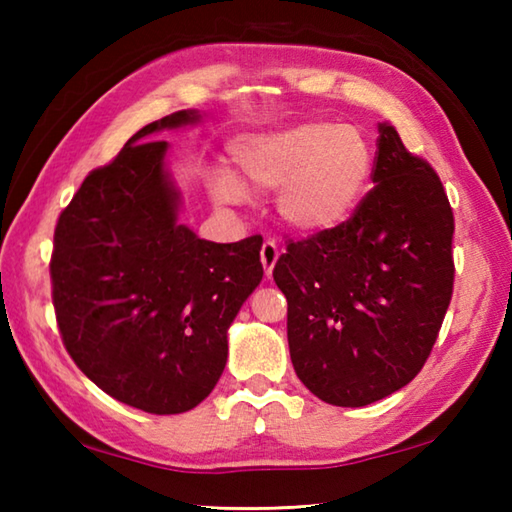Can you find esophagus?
Listing matches in <instances>:
<instances>
[{
    "label": "esophagus",
    "mask_w": 512,
    "mask_h": 512,
    "mask_svg": "<svg viewBox=\"0 0 512 512\" xmlns=\"http://www.w3.org/2000/svg\"><path fill=\"white\" fill-rule=\"evenodd\" d=\"M259 257H262V266H264L266 277H271L277 257H280V248H277L275 241H264L262 253H259Z\"/></svg>",
    "instance_id": "esophagus-1"
}]
</instances>
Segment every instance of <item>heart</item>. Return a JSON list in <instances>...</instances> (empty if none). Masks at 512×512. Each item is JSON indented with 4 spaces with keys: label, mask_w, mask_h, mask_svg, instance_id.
Masks as SVG:
<instances>
[{
    "label": "heart",
    "mask_w": 512,
    "mask_h": 512,
    "mask_svg": "<svg viewBox=\"0 0 512 512\" xmlns=\"http://www.w3.org/2000/svg\"><path fill=\"white\" fill-rule=\"evenodd\" d=\"M232 160L246 192L280 189L277 212L289 228L305 235L348 221L375 167L366 133L332 121H302L246 135L232 146ZM240 188L225 176L212 180V196L221 205L244 203L246 194Z\"/></svg>",
    "instance_id": "b5f03b06"
}]
</instances>
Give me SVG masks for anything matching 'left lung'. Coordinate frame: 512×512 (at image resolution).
<instances>
[{"label": "left lung", "mask_w": 512, "mask_h": 512, "mask_svg": "<svg viewBox=\"0 0 512 512\" xmlns=\"http://www.w3.org/2000/svg\"><path fill=\"white\" fill-rule=\"evenodd\" d=\"M372 183L348 221L291 241L273 271L296 375L318 400L352 409L418 375L454 289L443 183L386 121Z\"/></svg>", "instance_id": "obj_1"}]
</instances>
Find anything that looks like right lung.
I'll return each instance as SVG.
<instances>
[{
    "instance_id": "obj_1",
    "label": "right lung",
    "mask_w": 512,
    "mask_h": 512,
    "mask_svg": "<svg viewBox=\"0 0 512 512\" xmlns=\"http://www.w3.org/2000/svg\"><path fill=\"white\" fill-rule=\"evenodd\" d=\"M178 110L137 131L83 180L58 216L51 296L83 375L135 409L201 404L228 361V327L262 282L259 237L214 244L178 223L180 192L162 131L196 124Z\"/></svg>"
}]
</instances>
